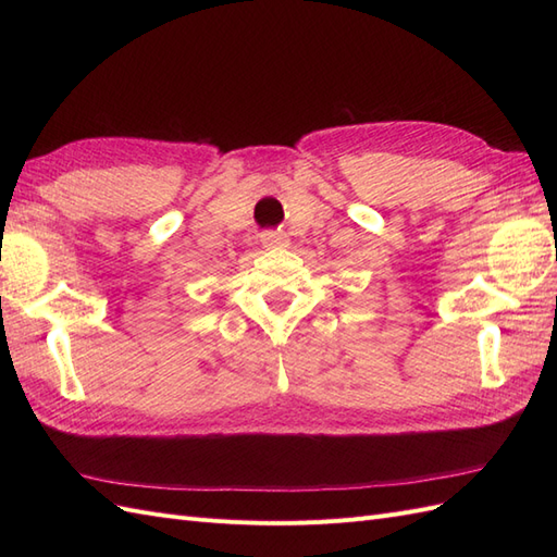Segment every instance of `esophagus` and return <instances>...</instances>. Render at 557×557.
Wrapping results in <instances>:
<instances>
[{
	"label": "esophagus",
	"instance_id": "34e87169",
	"mask_svg": "<svg viewBox=\"0 0 557 557\" xmlns=\"http://www.w3.org/2000/svg\"><path fill=\"white\" fill-rule=\"evenodd\" d=\"M260 242H262L264 248H283V246H288V239H285V234H281V232H264Z\"/></svg>",
	"mask_w": 557,
	"mask_h": 557
}]
</instances>
